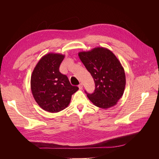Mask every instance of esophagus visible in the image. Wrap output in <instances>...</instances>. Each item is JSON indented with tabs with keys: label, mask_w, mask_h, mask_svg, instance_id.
<instances>
[{
	"label": "esophagus",
	"mask_w": 159,
	"mask_h": 159,
	"mask_svg": "<svg viewBox=\"0 0 159 159\" xmlns=\"http://www.w3.org/2000/svg\"><path fill=\"white\" fill-rule=\"evenodd\" d=\"M79 89H82V88H83V85H82V83H80L79 85Z\"/></svg>",
	"instance_id": "obj_1"
}]
</instances>
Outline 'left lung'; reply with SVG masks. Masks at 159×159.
<instances>
[{"mask_svg":"<svg viewBox=\"0 0 159 159\" xmlns=\"http://www.w3.org/2000/svg\"><path fill=\"white\" fill-rule=\"evenodd\" d=\"M80 59L91 74L95 89L87 97L99 108L107 109L116 105L126 85L125 70L116 56L108 49L95 48L78 53Z\"/></svg>","mask_w":159,"mask_h":159,"instance_id":"1","label":"left lung"}]
</instances>
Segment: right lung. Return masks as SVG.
I'll return each instance as SVG.
<instances>
[{
    "label": "right lung",
    "mask_w": 159,
    "mask_h": 159,
    "mask_svg": "<svg viewBox=\"0 0 159 159\" xmlns=\"http://www.w3.org/2000/svg\"><path fill=\"white\" fill-rule=\"evenodd\" d=\"M65 56L48 53L36 65L31 76V90L38 105L44 110L57 113L67 108L79 87L72 86L59 72Z\"/></svg>",
    "instance_id": "obj_1"
}]
</instances>
